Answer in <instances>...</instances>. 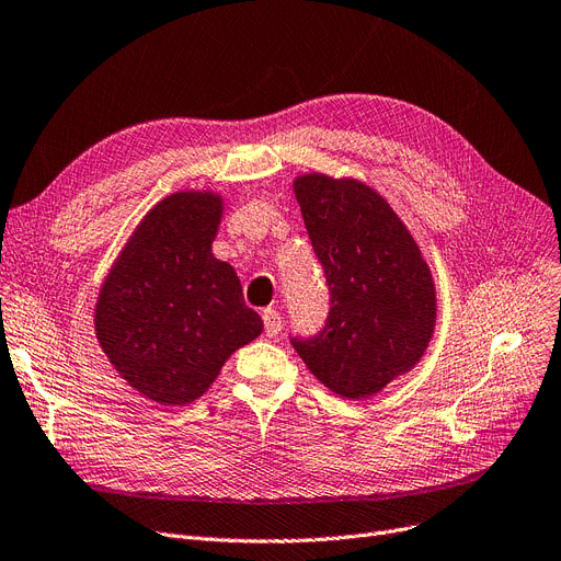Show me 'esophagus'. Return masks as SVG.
I'll return each instance as SVG.
<instances>
[{
	"instance_id": "34e87169",
	"label": "esophagus",
	"mask_w": 561,
	"mask_h": 561,
	"mask_svg": "<svg viewBox=\"0 0 561 561\" xmlns=\"http://www.w3.org/2000/svg\"><path fill=\"white\" fill-rule=\"evenodd\" d=\"M263 325H265L267 336H277L279 330H282V313L273 307L263 309Z\"/></svg>"
}]
</instances>
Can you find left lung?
Segmentation results:
<instances>
[{"instance_id":"1","label":"left lung","mask_w":561,"mask_h":561,"mask_svg":"<svg viewBox=\"0 0 561 561\" xmlns=\"http://www.w3.org/2000/svg\"><path fill=\"white\" fill-rule=\"evenodd\" d=\"M330 284L325 330L294 339L307 369L341 399H369L424 357L437 319L431 267L385 197L359 179H294Z\"/></svg>"}]
</instances>
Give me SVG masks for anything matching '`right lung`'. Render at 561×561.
<instances>
[{"label":"right lung","mask_w":561,"mask_h":561,"mask_svg":"<svg viewBox=\"0 0 561 561\" xmlns=\"http://www.w3.org/2000/svg\"><path fill=\"white\" fill-rule=\"evenodd\" d=\"M225 215L215 190H179L149 208L101 284L93 332L116 374L164 408L202 399L225 362L263 332L213 240Z\"/></svg>","instance_id":"right-lung-1"}]
</instances>
